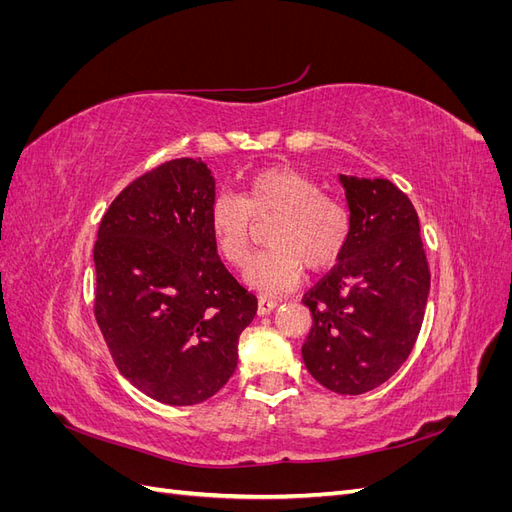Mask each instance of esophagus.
Segmentation results:
<instances>
[{
    "instance_id": "1",
    "label": "esophagus",
    "mask_w": 512,
    "mask_h": 512,
    "mask_svg": "<svg viewBox=\"0 0 512 512\" xmlns=\"http://www.w3.org/2000/svg\"><path fill=\"white\" fill-rule=\"evenodd\" d=\"M277 305H280V301H277V299L260 297V299H258V314H260V316H267V314L273 312V309H275Z\"/></svg>"
}]
</instances>
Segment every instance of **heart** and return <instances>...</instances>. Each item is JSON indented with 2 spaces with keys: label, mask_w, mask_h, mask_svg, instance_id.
Here are the masks:
<instances>
[{
  "label": "heart",
  "mask_w": 512,
  "mask_h": 512,
  "mask_svg": "<svg viewBox=\"0 0 512 512\" xmlns=\"http://www.w3.org/2000/svg\"><path fill=\"white\" fill-rule=\"evenodd\" d=\"M275 215L267 230L269 250L245 271V282L277 294L297 286L303 267L324 271L342 258L350 241L352 218L337 196L290 166H271L247 179L241 198L222 192L211 200L207 224L215 250L232 267L250 258L252 220Z\"/></svg>",
  "instance_id": "heart-1"
}]
</instances>
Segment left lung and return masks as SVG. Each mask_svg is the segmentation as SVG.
<instances>
[{"instance_id": "left-lung-1", "label": "left lung", "mask_w": 512, "mask_h": 512, "mask_svg": "<svg viewBox=\"0 0 512 512\" xmlns=\"http://www.w3.org/2000/svg\"><path fill=\"white\" fill-rule=\"evenodd\" d=\"M352 218L337 265L309 290V374L339 395H361L406 363L421 331L429 265L410 198L389 179L339 175Z\"/></svg>"}]
</instances>
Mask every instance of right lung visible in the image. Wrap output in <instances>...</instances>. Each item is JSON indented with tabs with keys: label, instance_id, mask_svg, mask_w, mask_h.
Returning <instances> with one entry per match:
<instances>
[{
	"label": "right lung",
	"instance_id": "1",
	"mask_svg": "<svg viewBox=\"0 0 512 512\" xmlns=\"http://www.w3.org/2000/svg\"><path fill=\"white\" fill-rule=\"evenodd\" d=\"M213 198L203 160H170L132 181L98 228V327L121 374L168 406L222 389L258 307L215 250Z\"/></svg>",
	"mask_w": 512,
	"mask_h": 512
}]
</instances>
